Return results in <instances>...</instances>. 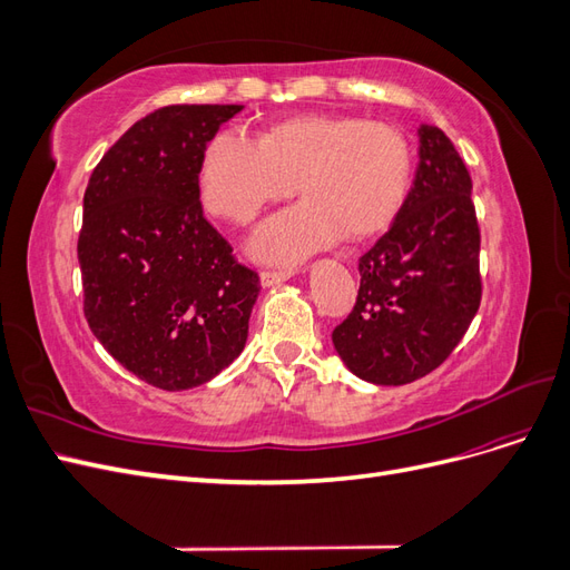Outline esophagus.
I'll list each match as a JSON object with an SVG mask.
<instances>
[{
  "instance_id": "esophagus-1",
  "label": "esophagus",
  "mask_w": 570,
  "mask_h": 570,
  "mask_svg": "<svg viewBox=\"0 0 570 570\" xmlns=\"http://www.w3.org/2000/svg\"><path fill=\"white\" fill-rule=\"evenodd\" d=\"M295 275V268H285V271H264L262 273V285L264 287H271V285H278L287 278H292Z\"/></svg>"
}]
</instances>
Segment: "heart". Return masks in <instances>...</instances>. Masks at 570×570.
I'll list each match as a JSON object with an SVG mask.
<instances>
[{
    "label": "heart",
    "instance_id": "obj_1",
    "mask_svg": "<svg viewBox=\"0 0 570 570\" xmlns=\"http://www.w3.org/2000/svg\"><path fill=\"white\" fill-rule=\"evenodd\" d=\"M413 176V149L402 130L356 116L302 114L258 135L256 145L220 130L204 147L199 193L206 209L249 223L268 204L304 202L266 220L252 237L264 262H297L347 237L361 243L400 216Z\"/></svg>",
    "mask_w": 570,
    "mask_h": 570
}]
</instances>
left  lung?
I'll list each match as a JSON object with an SVG mask.
<instances>
[{
  "mask_svg": "<svg viewBox=\"0 0 570 570\" xmlns=\"http://www.w3.org/2000/svg\"><path fill=\"white\" fill-rule=\"evenodd\" d=\"M419 142L402 212L358 258L356 304L333 331L344 366L373 385H406L435 371L482 297L469 168L440 128L421 126Z\"/></svg>",
  "mask_w": 570,
  "mask_h": 570,
  "instance_id": "8db88e82",
  "label": "left lung"
}]
</instances>
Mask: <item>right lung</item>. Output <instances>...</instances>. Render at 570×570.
Instances as JSON below:
<instances>
[{
    "instance_id": "add662e5",
    "label": "right lung",
    "mask_w": 570,
    "mask_h": 570,
    "mask_svg": "<svg viewBox=\"0 0 570 570\" xmlns=\"http://www.w3.org/2000/svg\"><path fill=\"white\" fill-rule=\"evenodd\" d=\"M237 105H174L137 120L82 197V312L120 366L159 390L209 383L245 350L256 271L199 202V161Z\"/></svg>"
}]
</instances>
